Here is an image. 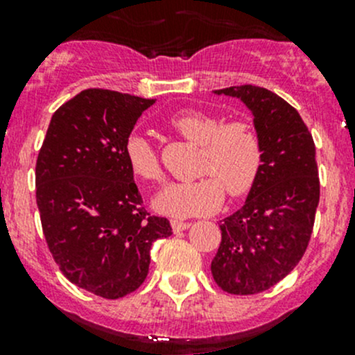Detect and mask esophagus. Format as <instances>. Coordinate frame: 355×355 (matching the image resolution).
Segmentation results:
<instances>
[{"instance_id": "1", "label": "esophagus", "mask_w": 355, "mask_h": 355, "mask_svg": "<svg viewBox=\"0 0 355 355\" xmlns=\"http://www.w3.org/2000/svg\"><path fill=\"white\" fill-rule=\"evenodd\" d=\"M189 227H191V223H189V221H180V220H173V221H171V228H173V232L187 230Z\"/></svg>"}]
</instances>
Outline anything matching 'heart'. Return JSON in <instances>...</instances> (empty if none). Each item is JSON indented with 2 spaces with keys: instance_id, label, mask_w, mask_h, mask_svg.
Returning <instances> with one entry per match:
<instances>
[{
  "instance_id": "b5f03b06",
  "label": "heart",
  "mask_w": 355,
  "mask_h": 355,
  "mask_svg": "<svg viewBox=\"0 0 355 355\" xmlns=\"http://www.w3.org/2000/svg\"><path fill=\"white\" fill-rule=\"evenodd\" d=\"M170 127L189 141L202 146L198 180L175 182L155 199L159 213L175 218L200 216L213 213L223 200V189L232 196H244L259 178L264 163V142L261 132L249 121L225 123L223 118L185 110L173 114ZM125 159L132 173L144 182L163 178L159 156L155 146L141 134L125 141Z\"/></svg>"
}]
</instances>
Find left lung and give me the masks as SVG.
<instances>
[{
  "label": "left lung",
  "instance_id": "left-lung-1",
  "mask_svg": "<svg viewBox=\"0 0 355 355\" xmlns=\"http://www.w3.org/2000/svg\"><path fill=\"white\" fill-rule=\"evenodd\" d=\"M214 94L239 98L264 142V163L245 204L221 221L211 263L218 287L234 295L264 292L284 280L306 252L320 202L316 148L293 106L257 85Z\"/></svg>",
  "mask_w": 355,
  "mask_h": 355
}]
</instances>
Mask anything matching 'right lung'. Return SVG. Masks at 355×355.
Returning a JSON list of instances; mask_svg holds the SVG:
<instances>
[{
	"label": "right lung",
	"instance_id": "1",
	"mask_svg": "<svg viewBox=\"0 0 355 355\" xmlns=\"http://www.w3.org/2000/svg\"><path fill=\"white\" fill-rule=\"evenodd\" d=\"M155 101L85 89L55 111L35 163L49 252L71 284L103 299L141 287L153 242L171 235L170 221L142 206L123 153L139 116Z\"/></svg>",
	"mask_w": 355,
	"mask_h": 355
}]
</instances>
